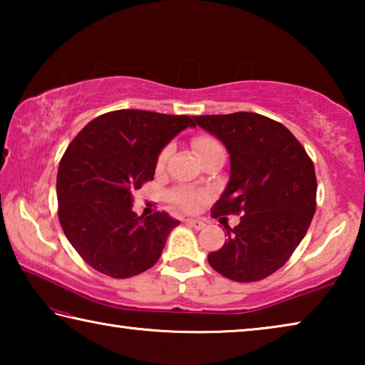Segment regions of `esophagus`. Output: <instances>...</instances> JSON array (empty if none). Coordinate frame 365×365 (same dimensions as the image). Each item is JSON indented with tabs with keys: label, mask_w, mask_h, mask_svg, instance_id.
<instances>
[{
	"label": "esophagus",
	"mask_w": 365,
	"mask_h": 365,
	"mask_svg": "<svg viewBox=\"0 0 365 365\" xmlns=\"http://www.w3.org/2000/svg\"><path fill=\"white\" fill-rule=\"evenodd\" d=\"M185 224H187L191 228H196V230H201V228L205 227V222L197 220V219H187V220H185Z\"/></svg>",
	"instance_id": "obj_1"
}]
</instances>
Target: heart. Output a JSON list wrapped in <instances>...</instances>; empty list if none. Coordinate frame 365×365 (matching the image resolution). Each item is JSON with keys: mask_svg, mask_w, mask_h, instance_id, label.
I'll return each instance as SVG.
<instances>
[{"mask_svg": "<svg viewBox=\"0 0 365 365\" xmlns=\"http://www.w3.org/2000/svg\"><path fill=\"white\" fill-rule=\"evenodd\" d=\"M191 145H193L197 158L200 159H205L206 156H209V154H214V153H224V146L220 145V141L211 137V135H197V137H195L193 141H191ZM170 153H172L170 145L165 146L164 150L159 153V156L156 159L158 169L164 168L170 156ZM206 196L207 195L202 193V191H196L188 187H177L169 193V200L178 207L185 209V211H196V209H200L202 202L206 201Z\"/></svg>", "mask_w": 365, "mask_h": 365, "instance_id": "obj_1", "label": "heart"}]
</instances>
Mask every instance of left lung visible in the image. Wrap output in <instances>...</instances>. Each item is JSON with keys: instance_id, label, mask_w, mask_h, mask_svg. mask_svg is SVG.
I'll return each mask as SVG.
<instances>
[{"instance_id": "8db88e82", "label": "left lung", "mask_w": 365, "mask_h": 365, "mask_svg": "<svg viewBox=\"0 0 365 365\" xmlns=\"http://www.w3.org/2000/svg\"><path fill=\"white\" fill-rule=\"evenodd\" d=\"M193 119L230 153V180L212 217L242 214L237 227L225 225L228 240L207 261L233 282L262 280L288 261L311 225L317 196L312 160L285 125L265 115Z\"/></svg>"}]
</instances>
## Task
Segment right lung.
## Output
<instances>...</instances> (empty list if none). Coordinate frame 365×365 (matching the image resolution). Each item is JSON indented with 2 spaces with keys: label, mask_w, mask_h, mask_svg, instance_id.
Segmentation results:
<instances>
[{
  "label": "right lung",
  "mask_w": 365,
  "mask_h": 365,
  "mask_svg": "<svg viewBox=\"0 0 365 365\" xmlns=\"http://www.w3.org/2000/svg\"><path fill=\"white\" fill-rule=\"evenodd\" d=\"M195 127L188 115L120 109L96 117L67 146L58 169V215L83 261L113 279L158 262L170 230L168 212L138 215L132 191L153 180L163 148Z\"/></svg>",
  "instance_id": "add662e5"
}]
</instances>
